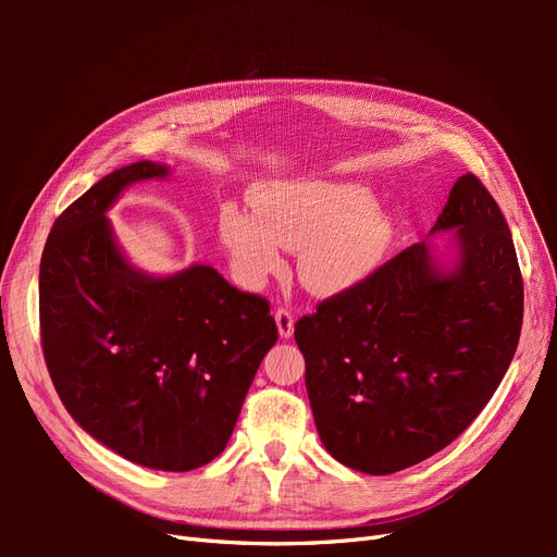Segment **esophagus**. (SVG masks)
<instances>
[{
    "instance_id": "34e87169",
    "label": "esophagus",
    "mask_w": 557,
    "mask_h": 557,
    "mask_svg": "<svg viewBox=\"0 0 557 557\" xmlns=\"http://www.w3.org/2000/svg\"><path fill=\"white\" fill-rule=\"evenodd\" d=\"M274 318H276V327H278L281 339H290L293 332H295V318H293V313H290L288 309L281 307V309L274 313Z\"/></svg>"
}]
</instances>
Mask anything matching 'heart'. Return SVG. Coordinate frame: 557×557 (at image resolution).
<instances>
[{
    "mask_svg": "<svg viewBox=\"0 0 557 557\" xmlns=\"http://www.w3.org/2000/svg\"><path fill=\"white\" fill-rule=\"evenodd\" d=\"M256 211L221 209V239L246 288L285 272L283 248L301 250L299 274L318 295L356 290L385 262L393 221L360 183L278 181L252 197Z\"/></svg>",
    "mask_w": 557,
    "mask_h": 557,
    "instance_id": "1",
    "label": "heart"
}]
</instances>
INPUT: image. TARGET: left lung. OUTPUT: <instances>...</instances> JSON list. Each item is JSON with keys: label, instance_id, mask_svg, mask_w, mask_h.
Wrapping results in <instances>:
<instances>
[{"label": "left lung", "instance_id": "8db88e82", "mask_svg": "<svg viewBox=\"0 0 557 557\" xmlns=\"http://www.w3.org/2000/svg\"><path fill=\"white\" fill-rule=\"evenodd\" d=\"M446 230L448 264L413 244L295 325L320 442L364 474H395L446 448L513 360L522 276L509 225L474 174L455 181L430 234Z\"/></svg>", "mask_w": 557, "mask_h": 557}]
</instances>
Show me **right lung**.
I'll return each mask as SVG.
<instances>
[{
	"instance_id": "obj_1",
	"label": "right lung",
	"mask_w": 557,
	"mask_h": 557,
	"mask_svg": "<svg viewBox=\"0 0 557 557\" xmlns=\"http://www.w3.org/2000/svg\"><path fill=\"white\" fill-rule=\"evenodd\" d=\"M170 166L111 172L58 218L39 267L46 367L76 423L125 460L190 471L221 455L267 350L269 301L209 264L156 278L132 267L107 211Z\"/></svg>"
}]
</instances>
